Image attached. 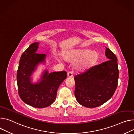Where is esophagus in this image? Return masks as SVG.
Listing matches in <instances>:
<instances>
[{"label": "esophagus", "mask_w": 134, "mask_h": 134, "mask_svg": "<svg viewBox=\"0 0 134 134\" xmlns=\"http://www.w3.org/2000/svg\"><path fill=\"white\" fill-rule=\"evenodd\" d=\"M67 76L69 77H71L73 76V72L72 71H69L67 73Z\"/></svg>", "instance_id": "esophagus-1"}]
</instances>
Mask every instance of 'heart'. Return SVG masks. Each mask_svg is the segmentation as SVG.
Listing matches in <instances>:
<instances>
[{
  "mask_svg": "<svg viewBox=\"0 0 134 134\" xmlns=\"http://www.w3.org/2000/svg\"><path fill=\"white\" fill-rule=\"evenodd\" d=\"M98 58V53L96 50L89 49H79L71 52L67 58L74 62V69L80 72L86 71L91 68Z\"/></svg>",
  "mask_w": 134,
  "mask_h": 134,
  "instance_id": "b5f03b06",
  "label": "heart"
}]
</instances>
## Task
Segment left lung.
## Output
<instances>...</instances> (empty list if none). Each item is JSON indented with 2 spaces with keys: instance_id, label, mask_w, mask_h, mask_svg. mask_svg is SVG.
<instances>
[{
  "instance_id": "8db88e82",
  "label": "left lung",
  "mask_w": 134,
  "mask_h": 134,
  "mask_svg": "<svg viewBox=\"0 0 134 134\" xmlns=\"http://www.w3.org/2000/svg\"><path fill=\"white\" fill-rule=\"evenodd\" d=\"M105 47L107 61L74 77L75 96L84 107L93 108L103 105L113 96L117 88L118 59L113 52Z\"/></svg>"
}]
</instances>
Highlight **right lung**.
Wrapping results in <instances>:
<instances>
[{
    "instance_id": "right-lung-1",
    "label": "right lung",
    "mask_w": 134,
    "mask_h": 134,
    "mask_svg": "<svg viewBox=\"0 0 134 134\" xmlns=\"http://www.w3.org/2000/svg\"><path fill=\"white\" fill-rule=\"evenodd\" d=\"M39 42L31 44L22 54L17 71L19 96L23 102L36 108H44L55 100L58 89L67 77L65 71L49 72L45 69L35 83L31 77L40 64H45L46 55L37 53Z\"/></svg>"
}]
</instances>
